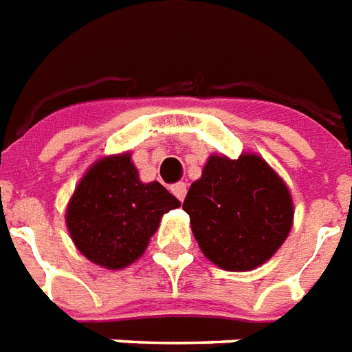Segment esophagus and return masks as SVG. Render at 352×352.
I'll return each mask as SVG.
<instances>
[{"label": "esophagus", "mask_w": 352, "mask_h": 352, "mask_svg": "<svg viewBox=\"0 0 352 352\" xmlns=\"http://www.w3.org/2000/svg\"><path fill=\"white\" fill-rule=\"evenodd\" d=\"M171 192L179 198V200H185L186 196V185L185 183H177V185L171 186Z\"/></svg>", "instance_id": "obj_1"}]
</instances>
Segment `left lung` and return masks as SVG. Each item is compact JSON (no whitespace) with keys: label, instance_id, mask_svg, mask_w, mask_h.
<instances>
[{"label":"left lung","instance_id":"8db88e82","mask_svg":"<svg viewBox=\"0 0 352 352\" xmlns=\"http://www.w3.org/2000/svg\"><path fill=\"white\" fill-rule=\"evenodd\" d=\"M202 254L227 272L266 264L291 233L295 206L287 183L254 152L212 154L183 202Z\"/></svg>","mask_w":352,"mask_h":352}]
</instances>
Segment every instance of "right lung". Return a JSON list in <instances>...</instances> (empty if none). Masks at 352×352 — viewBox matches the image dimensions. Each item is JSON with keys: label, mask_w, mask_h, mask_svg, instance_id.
<instances>
[{"label": "right lung", "mask_w": 352, "mask_h": 352, "mask_svg": "<svg viewBox=\"0 0 352 352\" xmlns=\"http://www.w3.org/2000/svg\"><path fill=\"white\" fill-rule=\"evenodd\" d=\"M181 202L157 181L142 183L131 152L96 160L65 208L78 252L106 270H123L144 254L164 214Z\"/></svg>", "instance_id": "obj_1"}]
</instances>
